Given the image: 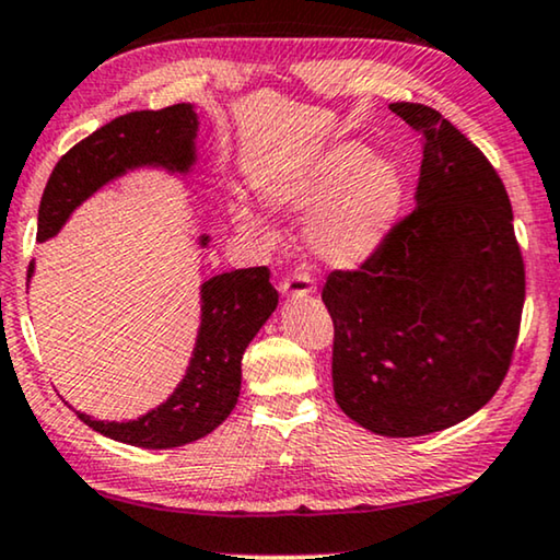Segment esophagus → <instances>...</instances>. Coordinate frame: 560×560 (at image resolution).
<instances>
[{
    "label": "esophagus",
    "mask_w": 560,
    "mask_h": 560,
    "mask_svg": "<svg viewBox=\"0 0 560 560\" xmlns=\"http://www.w3.org/2000/svg\"><path fill=\"white\" fill-rule=\"evenodd\" d=\"M279 291L287 299H299V296H308L312 294V279L306 273H294V277H287L281 281Z\"/></svg>",
    "instance_id": "obj_1"
}]
</instances>
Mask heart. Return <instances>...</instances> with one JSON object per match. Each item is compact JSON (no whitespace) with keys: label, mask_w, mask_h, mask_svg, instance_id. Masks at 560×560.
Wrapping results in <instances>:
<instances>
[{"label":"heart","mask_w":560,"mask_h":560,"mask_svg":"<svg viewBox=\"0 0 560 560\" xmlns=\"http://www.w3.org/2000/svg\"><path fill=\"white\" fill-rule=\"evenodd\" d=\"M266 203L283 213H314L308 248L329 269H357L385 246L405 208V175L392 158L372 155L357 140L322 148L306 161L264 180ZM233 221L246 233H266L264 213L238 198Z\"/></svg>","instance_id":"heart-1"}]
</instances>
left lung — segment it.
I'll list each match as a JSON object with an SVG mask.
<instances>
[{
	"label": "left lung",
	"mask_w": 560,
	"mask_h": 560,
	"mask_svg": "<svg viewBox=\"0 0 560 560\" xmlns=\"http://www.w3.org/2000/svg\"><path fill=\"white\" fill-rule=\"evenodd\" d=\"M422 138L415 211L322 291L334 399L385 438L453 428L505 380L525 302L513 208L488 158L438 110L392 103Z\"/></svg>",
	"instance_id": "obj_1"
}]
</instances>
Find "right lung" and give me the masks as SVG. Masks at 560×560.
<instances>
[{"mask_svg": "<svg viewBox=\"0 0 560 560\" xmlns=\"http://www.w3.org/2000/svg\"><path fill=\"white\" fill-rule=\"evenodd\" d=\"M198 113L190 103L163 110H140L115 118L60 158L42 194L37 241L52 238L74 208L122 175L153 168L188 178L198 163ZM211 236L200 233L198 246ZM35 273L30 264L27 281ZM279 304L269 269H236L200 283V324L186 374L171 397L138 420L78 417L100 435L145 450H168L196 442L226 420L238 402L241 360L246 347Z\"/></svg>", "mask_w": 560, "mask_h": 560, "instance_id": "right-lung-1", "label": "right lung"}]
</instances>
